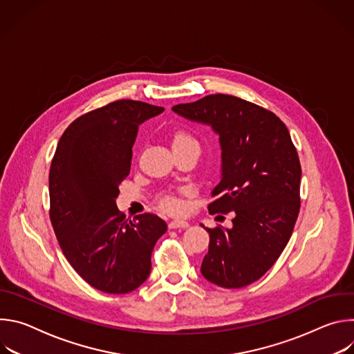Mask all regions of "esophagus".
Instances as JSON below:
<instances>
[{
  "instance_id": "1",
  "label": "esophagus",
  "mask_w": 354,
  "mask_h": 354,
  "mask_svg": "<svg viewBox=\"0 0 354 354\" xmlns=\"http://www.w3.org/2000/svg\"><path fill=\"white\" fill-rule=\"evenodd\" d=\"M187 225H189V223L185 221V220H172V221L168 224V227H169L171 230H175V228H185V227H187Z\"/></svg>"
}]
</instances>
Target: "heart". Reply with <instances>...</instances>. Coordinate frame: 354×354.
Listing matches in <instances>:
<instances>
[{
  "label": "heart",
  "mask_w": 354,
  "mask_h": 354,
  "mask_svg": "<svg viewBox=\"0 0 354 354\" xmlns=\"http://www.w3.org/2000/svg\"><path fill=\"white\" fill-rule=\"evenodd\" d=\"M171 142H172V148L174 149L182 148V147H197L198 148L197 138L190 131H187L185 129L174 130L172 134H171ZM161 207L165 212L176 213V212L182 210V203H180L178 198H175L172 196H168V197H164L161 200Z\"/></svg>",
  "instance_id": "1"
}]
</instances>
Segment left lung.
<instances>
[{
    "instance_id": "8db88e82",
    "label": "left lung",
    "mask_w": 354,
    "mask_h": 354,
    "mask_svg": "<svg viewBox=\"0 0 354 354\" xmlns=\"http://www.w3.org/2000/svg\"><path fill=\"white\" fill-rule=\"evenodd\" d=\"M172 109L210 124L223 149V178L207 209L232 213V228L203 225L210 242L201 274L224 288L245 287L274 265L292 234L301 206L297 149L273 112L232 95H207Z\"/></svg>"
}]
</instances>
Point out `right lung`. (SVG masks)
<instances>
[{"label":"right lung","instance_id":"1","mask_svg":"<svg viewBox=\"0 0 354 354\" xmlns=\"http://www.w3.org/2000/svg\"><path fill=\"white\" fill-rule=\"evenodd\" d=\"M164 112L120 99L75 119L63 133L48 174L50 221L64 257L93 288L126 294L151 270L167 224L153 213L129 220L116 207L130 174L138 126Z\"/></svg>","mask_w":354,"mask_h":354}]
</instances>
